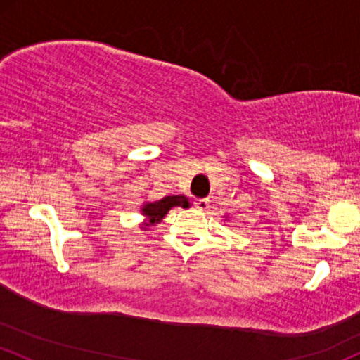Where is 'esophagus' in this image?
<instances>
[{"label": "esophagus", "mask_w": 360, "mask_h": 360, "mask_svg": "<svg viewBox=\"0 0 360 360\" xmlns=\"http://www.w3.org/2000/svg\"><path fill=\"white\" fill-rule=\"evenodd\" d=\"M195 207L198 208L200 212H207L208 208H210V200H208V198H203V200H196V201H195Z\"/></svg>", "instance_id": "34e87169"}]
</instances>
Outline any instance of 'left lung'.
I'll return each mask as SVG.
<instances>
[{"label":"left lung","instance_id":"8db88e82","mask_svg":"<svg viewBox=\"0 0 360 360\" xmlns=\"http://www.w3.org/2000/svg\"><path fill=\"white\" fill-rule=\"evenodd\" d=\"M225 220H227V217H225Z\"/></svg>","mask_w":360,"mask_h":360}]
</instances>
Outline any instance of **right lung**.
I'll use <instances>...</instances> for the list:
<instances>
[{"label":"right lung","mask_w":360,"mask_h":360,"mask_svg":"<svg viewBox=\"0 0 360 360\" xmlns=\"http://www.w3.org/2000/svg\"><path fill=\"white\" fill-rule=\"evenodd\" d=\"M174 207L189 208L191 203H189V198H186L184 195L165 196V198L157 201H143V205L140 207L141 215L145 217L143 222H141V229H143V231H148L153 225L160 224L162 219H164V217L167 215V212Z\"/></svg>","instance_id":"1"}]
</instances>
